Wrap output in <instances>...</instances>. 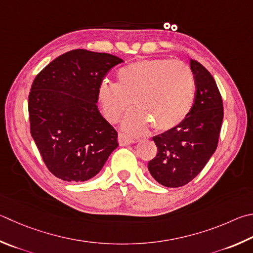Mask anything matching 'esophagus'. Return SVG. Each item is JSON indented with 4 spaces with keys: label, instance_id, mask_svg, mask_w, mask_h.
<instances>
[{
    "label": "esophagus",
    "instance_id": "1",
    "mask_svg": "<svg viewBox=\"0 0 253 253\" xmlns=\"http://www.w3.org/2000/svg\"><path fill=\"white\" fill-rule=\"evenodd\" d=\"M118 142H119V145H121V146H127V145H130L131 142H135V140L130 138V137L128 135L124 134V132H119Z\"/></svg>",
    "mask_w": 253,
    "mask_h": 253
}]
</instances>
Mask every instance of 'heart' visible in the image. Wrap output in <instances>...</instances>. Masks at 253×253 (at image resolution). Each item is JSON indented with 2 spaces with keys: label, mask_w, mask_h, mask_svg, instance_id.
<instances>
[{
  "label": "heart",
  "mask_w": 253,
  "mask_h": 253,
  "mask_svg": "<svg viewBox=\"0 0 253 253\" xmlns=\"http://www.w3.org/2000/svg\"><path fill=\"white\" fill-rule=\"evenodd\" d=\"M118 84L104 81L98 99L109 122L117 123L134 102L135 111L127 115L123 128L134 135L177 127L190 113L195 100L194 73L185 63L168 58L141 59L121 68Z\"/></svg>",
  "instance_id": "heart-1"
}]
</instances>
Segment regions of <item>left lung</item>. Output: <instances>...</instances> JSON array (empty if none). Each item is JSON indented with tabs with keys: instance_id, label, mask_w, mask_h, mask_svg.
Wrapping results in <instances>:
<instances>
[{
	"instance_id": "1",
	"label": "left lung",
	"mask_w": 253,
	"mask_h": 253,
	"mask_svg": "<svg viewBox=\"0 0 253 253\" xmlns=\"http://www.w3.org/2000/svg\"><path fill=\"white\" fill-rule=\"evenodd\" d=\"M196 93L190 113L181 124L153 137L157 155L148 163L151 176L160 185H187L203 170L217 149L223 119V104L212 75L190 59Z\"/></svg>"
}]
</instances>
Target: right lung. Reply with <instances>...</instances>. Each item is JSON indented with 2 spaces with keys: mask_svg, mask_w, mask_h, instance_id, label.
<instances>
[{
  "mask_svg": "<svg viewBox=\"0 0 253 253\" xmlns=\"http://www.w3.org/2000/svg\"><path fill=\"white\" fill-rule=\"evenodd\" d=\"M123 62L112 54L73 49L36 75L29 95L30 130L55 177L88 180L117 148V131L96 103L105 75Z\"/></svg>",
  "mask_w": 253,
  "mask_h": 253,
  "instance_id": "obj_1",
  "label": "right lung"
}]
</instances>
